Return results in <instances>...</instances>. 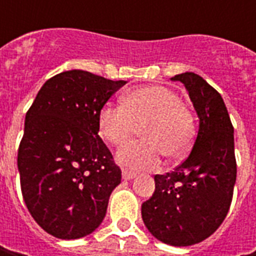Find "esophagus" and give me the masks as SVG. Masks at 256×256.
Here are the masks:
<instances>
[{
	"instance_id": "esophagus-1",
	"label": "esophagus",
	"mask_w": 256,
	"mask_h": 256,
	"mask_svg": "<svg viewBox=\"0 0 256 256\" xmlns=\"http://www.w3.org/2000/svg\"><path fill=\"white\" fill-rule=\"evenodd\" d=\"M136 176V174L132 171H128V170H122V178L124 180H132Z\"/></svg>"
}]
</instances>
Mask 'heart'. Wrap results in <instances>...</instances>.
<instances>
[{"instance_id":"1","label":"heart","mask_w":256,"mask_h":256,"mask_svg":"<svg viewBox=\"0 0 256 256\" xmlns=\"http://www.w3.org/2000/svg\"><path fill=\"white\" fill-rule=\"evenodd\" d=\"M141 128L140 142L116 154V161L130 171H152L165 155L182 160L190 152L196 124L181 96L164 85H145L122 94L121 106L106 105L98 116V132L114 146L128 144Z\"/></svg>"}]
</instances>
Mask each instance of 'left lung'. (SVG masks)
<instances>
[{
	"mask_svg": "<svg viewBox=\"0 0 256 256\" xmlns=\"http://www.w3.org/2000/svg\"><path fill=\"white\" fill-rule=\"evenodd\" d=\"M188 90L200 118L190 155L172 172L155 175V191L142 204L145 226L174 246L206 240L230 211L236 180L234 126L221 94L194 72L175 75Z\"/></svg>",
	"mask_w": 256,
	"mask_h": 256,
	"instance_id": "obj_1",
	"label": "left lung"
}]
</instances>
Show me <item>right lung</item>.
Returning a JSON list of instances; mask_svg holds the SVG:
<instances>
[{
  "label": "right lung",
  "instance_id": "1",
  "mask_svg": "<svg viewBox=\"0 0 256 256\" xmlns=\"http://www.w3.org/2000/svg\"><path fill=\"white\" fill-rule=\"evenodd\" d=\"M125 81L72 70L50 78L25 115L18 171L36 224L76 240L102 222L121 168L98 135V116Z\"/></svg>",
  "mask_w": 256,
  "mask_h": 256
}]
</instances>
